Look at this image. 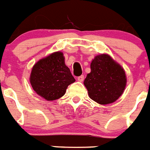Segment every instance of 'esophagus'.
I'll return each mask as SVG.
<instances>
[{"label":"esophagus","mask_w":150,"mask_h":150,"mask_svg":"<svg viewBox=\"0 0 150 150\" xmlns=\"http://www.w3.org/2000/svg\"><path fill=\"white\" fill-rule=\"evenodd\" d=\"M77 80L79 82H83V80H84V76H83V75H81V76H78Z\"/></svg>","instance_id":"34e87169"}]
</instances>
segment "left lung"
<instances>
[{"instance_id": "left-lung-1", "label": "left lung", "mask_w": 150, "mask_h": 150, "mask_svg": "<svg viewBox=\"0 0 150 150\" xmlns=\"http://www.w3.org/2000/svg\"><path fill=\"white\" fill-rule=\"evenodd\" d=\"M90 67L91 72L83 83L90 98L102 105L116 101L126 86V74L123 67L108 54L96 55Z\"/></svg>"}]
</instances>
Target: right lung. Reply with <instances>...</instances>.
I'll use <instances>...</instances> for the list:
<instances>
[{
	"label": "right lung",
	"mask_w": 150,
	"mask_h": 150,
	"mask_svg": "<svg viewBox=\"0 0 150 150\" xmlns=\"http://www.w3.org/2000/svg\"><path fill=\"white\" fill-rule=\"evenodd\" d=\"M74 82L75 79L65 64L63 52L59 51L34 64L30 75L34 91L48 101L62 98L67 86Z\"/></svg>",
	"instance_id": "right-lung-1"
}]
</instances>
